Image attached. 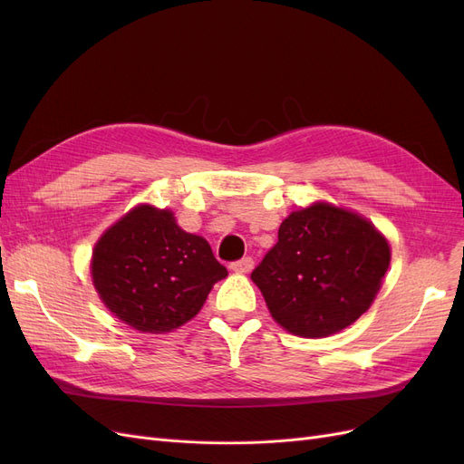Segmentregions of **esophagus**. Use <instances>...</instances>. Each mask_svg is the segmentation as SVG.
I'll list each match as a JSON object with an SVG mask.
<instances>
[{
    "label": "esophagus",
    "mask_w": 464,
    "mask_h": 464,
    "mask_svg": "<svg viewBox=\"0 0 464 464\" xmlns=\"http://www.w3.org/2000/svg\"><path fill=\"white\" fill-rule=\"evenodd\" d=\"M230 269L236 271V273H249L251 269H254V259H251V257L237 259V261L230 263Z\"/></svg>",
    "instance_id": "34e87169"
}]
</instances>
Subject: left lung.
<instances>
[{
	"mask_svg": "<svg viewBox=\"0 0 464 464\" xmlns=\"http://www.w3.org/2000/svg\"><path fill=\"white\" fill-rule=\"evenodd\" d=\"M391 251L373 224L317 203L292 213L251 273L276 323L298 336H329L368 312Z\"/></svg>",
	"mask_w": 464,
	"mask_h": 464,
	"instance_id": "obj_1",
	"label": "left lung"
}]
</instances>
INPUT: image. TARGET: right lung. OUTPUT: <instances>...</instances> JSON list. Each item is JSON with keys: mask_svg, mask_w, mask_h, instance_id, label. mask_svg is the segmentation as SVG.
Instances as JSON below:
<instances>
[{"mask_svg": "<svg viewBox=\"0 0 464 464\" xmlns=\"http://www.w3.org/2000/svg\"><path fill=\"white\" fill-rule=\"evenodd\" d=\"M228 275L201 236L181 230L170 210L135 207L96 244L92 283L111 314L143 333L178 329Z\"/></svg>", "mask_w": 464, "mask_h": 464, "instance_id": "obj_1", "label": "right lung"}]
</instances>
